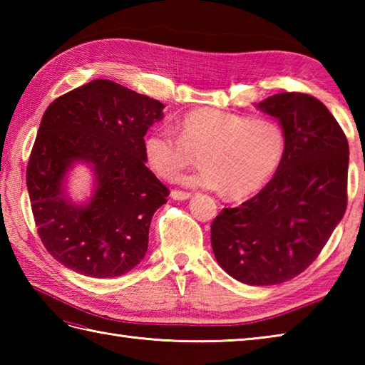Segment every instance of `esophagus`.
Instances as JSON below:
<instances>
[{
	"label": "esophagus",
	"mask_w": 365,
	"mask_h": 365,
	"mask_svg": "<svg viewBox=\"0 0 365 365\" xmlns=\"http://www.w3.org/2000/svg\"><path fill=\"white\" fill-rule=\"evenodd\" d=\"M170 197H173L174 200H187L191 197V192H185V191H177V190H173L170 191Z\"/></svg>",
	"instance_id": "obj_1"
}]
</instances>
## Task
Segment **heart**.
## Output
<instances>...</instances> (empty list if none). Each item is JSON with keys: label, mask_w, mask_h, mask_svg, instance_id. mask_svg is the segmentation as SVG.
<instances>
[{"label": "heart", "mask_w": 365, "mask_h": 365, "mask_svg": "<svg viewBox=\"0 0 365 365\" xmlns=\"http://www.w3.org/2000/svg\"><path fill=\"white\" fill-rule=\"evenodd\" d=\"M177 134L158 127L145 135L144 153L150 168L163 178H174L199 155L204 168L180 182L224 191L230 199H245L265 187L287 149L285 130L279 122L218 108L185 114Z\"/></svg>", "instance_id": "heart-1"}]
</instances>
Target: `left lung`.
<instances>
[{
  "label": "left lung",
  "mask_w": 365,
  "mask_h": 365,
  "mask_svg": "<svg viewBox=\"0 0 365 365\" xmlns=\"http://www.w3.org/2000/svg\"><path fill=\"white\" fill-rule=\"evenodd\" d=\"M255 108L284 127V160L259 195L222 208L212 247L237 281L274 285L311 265L342 221L350 149L334 115L311 96L282 92Z\"/></svg>",
  "instance_id": "left-lung-1"
}]
</instances>
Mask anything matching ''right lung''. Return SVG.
I'll return each instance as SVG.
<instances>
[{"label": "right lung", "instance_id": "right-lung-1", "mask_svg": "<svg viewBox=\"0 0 365 365\" xmlns=\"http://www.w3.org/2000/svg\"><path fill=\"white\" fill-rule=\"evenodd\" d=\"M158 100L94 80L46 108L26 169L38 237L61 265L89 277H118L144 259L153 213L169 190L145 166L144 136L163 119ZM93 173L91 196L75 203L68 175Z\"/></svg>", "mask_w": 365, "mask_h": 365}]
</instances>
